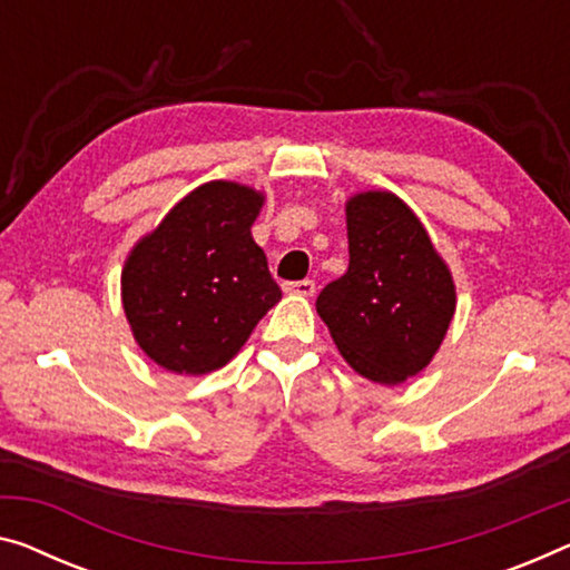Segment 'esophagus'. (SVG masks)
I'll return each instance as SVG.
<instances>
[{
	"label": "esophagus",
	"mask_w": 570,
	"mask_h": 570,
	"mask_svg": "<svg viewBox=\"0 0 570 570\" xmlns=\"http://www.w3.org/2000/svg\"><path fill=\"white\" fill-rule=\"evenodd\" d=\"M285 293L311 297L315 293V283H313V279H297V283H285Z\"/></svg>",
	"instance_id": "1"
}]
</instances>
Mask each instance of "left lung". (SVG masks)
Listing matches in <instances>:
<instances>
[{
	"mask_svg": "<svg viewBox=\"0 0 570 570\" xmlns=\"http://www.w3.org/2000/svg\"><path fill=\"white\" fill-rule=\"evenodd\" d=\"M348 269L315 311L341 356L366 380L400 384L425 370L456 311L449 267L417 216L384 190L346 204Z\"/></svg>",
	"mask_w": 570,
	"mask_h": 570,
	"instance_id": "1",
	"label": "left lung"
}]
</instances>
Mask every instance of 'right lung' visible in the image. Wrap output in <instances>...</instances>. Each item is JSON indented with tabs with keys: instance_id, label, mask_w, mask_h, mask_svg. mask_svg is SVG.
<instances>
[{
	"instance_id": "add662e5",
	"label": "right lung",
	"mask_w": 570,
	"mask_h": 570,
	"mask_svg": "<svg viewBox=\"0 0 570 570\" xmlns=\"http://www.w3.org/2000/svg\"><path fill=\"white\" fill-rule=\"evenodd\" d=\"M262 200L239 183H206L129 255L121 303L137 344L163 370L224 366L283 297L249 232Z\"/></svg>"
}]
</instances>
